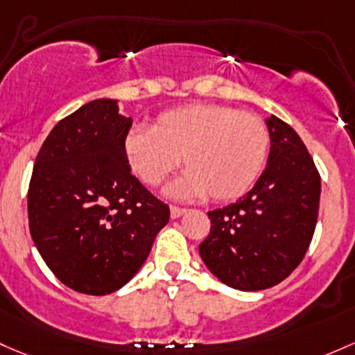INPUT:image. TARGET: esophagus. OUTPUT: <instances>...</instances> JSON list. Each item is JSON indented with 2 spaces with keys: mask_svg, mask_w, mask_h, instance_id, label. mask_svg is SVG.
Instances as JSON below:
<instances>
[{
  "mask_svg": "<svg viewBox=\"0 0 355 355\" xmlns=\"http://www.w3.org/2000/svg\"><path fill=\"white\" fill-rule=\"evenodd\" d=\"M185 212H187V209H182V207H177V206H171L170 207L171 219H178V218H180V216H184Z\"/></svg>",
  "mask_w": 355,
  "mask_h": 355,
  "instance_id": "34e87169",
  "label": "esophagus"
}]
</instances>
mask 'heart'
<instances>
[{
  "mask_svg": "<svg viewBox=\"0 0 355 355\" xmlns=\"http://www.w3.org/2000/svg\"><path fill=\"white\" fill-rule=\"evenodd\" d=\"M270 134L262 119L216 103H190L163 112L151 129H132L124 139L128 165L139 180L158 187L182 165L170 185L173 197L227 202L245 196L266 168Z\"/></svg>",
  "mask_w": 355,
  "mask_h": 355,
  "instance_id": "1",
  "label": "heart"
}]
</instances>
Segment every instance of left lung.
Returning <instances> with one entry per match:
<instances>
[{"label":"left lung","instance_id":"1","mask_svg":"<svg viewBox=\"0 0 355 355\" xmlns=\"http://www.w3.org/2000/svg\"><path fill=\"white\" fill-rule=\"evenodd\" d=\"M267 166L234 204L207 212L211 233L199 245L202 262L223 284L262 291L289 277L311 243L322 180L296 130L275 115Z\"/></svg>","mask_w":355,"mask_h":355}]
</instances>
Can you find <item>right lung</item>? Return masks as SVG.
Here are the masks:
<instances>
[{"mask_svg":"<svg viewBox=\"0 0 355 355\" xmlns=\"http://www.w3.org/2000/svg\"><path fill=\"white\" fill-rule=\"evenodd\" d=\"M130 125L119 100H93L58 122L37 155L30 234L55 277L78 293L105 296L128 284L170 219L128 165Z\"/></svg>","mask_w":355,"mask_h":355,"instance_id":"obj_1","label":"right lung"}]
</instances>
